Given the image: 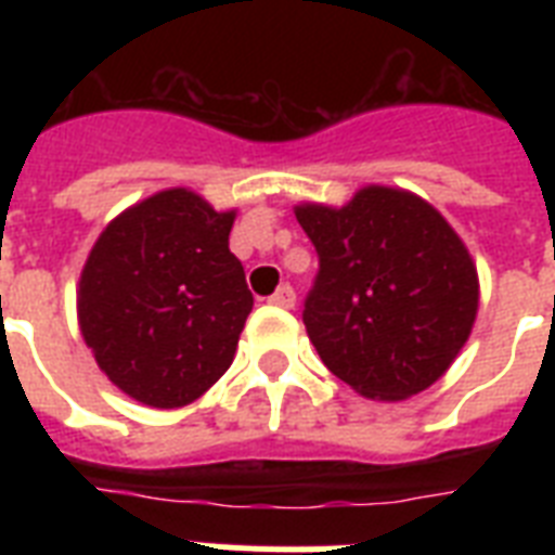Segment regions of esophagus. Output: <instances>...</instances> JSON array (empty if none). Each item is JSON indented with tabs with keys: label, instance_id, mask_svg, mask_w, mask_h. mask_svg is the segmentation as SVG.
Returning a JSON list of instances; mask_svg holds the SVG:
<instances>
[{
	"label": "esophagus",
	"instance_id": "esophagus-1",
	"mask_svg": "<svg viewBox=\"0 0 555 555\" xmlns=\"http://www.w3.org/2000/svg\"><path fill=\"white\" fill-rule=\"evenodd\" d=\"M268 302H270V305H276V308H294V305H296L294 287H291V285H282V287H279V291H276V294L270 296Z\"/></svg>",
	"mask_w": 555,
	"mask_h": 555
}]
</instances>
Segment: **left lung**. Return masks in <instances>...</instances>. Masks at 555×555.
Instances as JSON below:
<instances>
[{
    "label": "left lung",
    "instance_id": "obj_1",
    "mask_svg": "<svg viewBox=\"0 0 555 555\" xmlns=\"http://www.w3.org/2000/svg\"><path fill=\"white\" fill-rule=\"evenodd\" d=\"M294 212L320 256L302 320L328 371L391 403L443 377L478 313V270L447 218L377 184Z\"/></svg>",
    "mask_w": 555,
    "mask_h": 555
}]
</instances>
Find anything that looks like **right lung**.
<instances>
[{"label": "right lung", "mask_w": 555, "mask_h": 555, "mask_svg": "<svg viewBox=\"0 0 555 555\" xmlns=\"http://www.w3.org/2000/svg\"><path fill=\"white\" fill-rule=\"evenodd\" d=\"M233 221L235 209L176 186L124 209L91 247L77 287L82 339L138 403H192L233 363L253 311Z\"/></svg>", "instance_id": "obj_1"}]
</instances>
